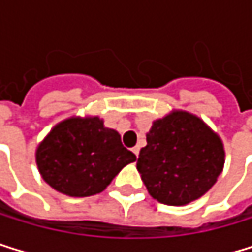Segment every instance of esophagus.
Wrapping results in <instances>:
<instances>
[{"instance_id":"esophagus-1","label":"esophagus","mask_w":252,"mask_h":252,"mask_svg":"<svg viewBox=\"0 0 252 252\" xmlns=\"http://www.w3.org/2000/svg\"><path fill=\"white\" fill-rule=\"evenodd\" d=\"M131 151L134 153V156H136V157H139V151H140V148H139V147H134Z\"/></svg>"}]
</instances>
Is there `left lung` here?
Segmentation results:
<instances>
[{"instance_id":"obj_1","label":"left lung","mask_w":252,"mask_h":252,"mask_svg":"<svg viewBox=\"0 0 252 252\" xmlns=\"http://www.w3.org/2000/svg\"><path fill=\"white\" fill-rule=\"evenodd\" d=\"M224 163V143L209 125L196 115L172 110L153 122L137 171L154 199L186 206L212 189Z\"/></svg>"}]
</instances>
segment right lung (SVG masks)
<instances>
[{
  "label": "right lung",
  "instance_id": "right-lung-1",
  "mask_svg": "<svg viewBox=\"0 0 252 252\" xmlns=\"http://www.w3.org/2000/svg\"><path fill=\"white\" fill-rule=\"evenodd\" d=\"M136 156L99 116H71L56 124L36 148L42 178L67 196L101 193Z\"/></svg>",
  "mask_w": 252,
  "mask_h": 252
}]
</instances>
